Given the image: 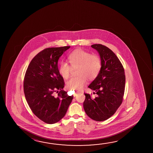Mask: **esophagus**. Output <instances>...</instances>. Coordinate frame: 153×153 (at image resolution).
Returning <instances> with one entry per match:
<instances>
[{"instance_id":"1","label":"esophagus","mask_w":153,"mask_h":153,"mask_svg":"<svg viewBox=\"0 0 153 153\" xmlns=\"http://www.w3.org/2000/svg\"><path fill=\"white\" fill-rule=\"evenodd\" d=\"M77 93H78V92H76V93H75V94H74V97H75L76 95H77Z\"/></svg>"}]
</instances>
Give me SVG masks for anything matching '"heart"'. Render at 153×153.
<instances>
[{"label":"heart","instance_id":"heart-1","mask_svg":"<svg viewBox=\"0 0 153 153\" xmlns=\"http://www.w3.org/2000/svg\"><path fill=\"white\" fill-rule=\"evenodd\" d=\"M70 66L68 63L61 61L59 72L65 78L69 77L73 68L77 69L76 77L70 78L67 81V87L71 90H79L87 82V79L93 80L98 77L102 68V61L98 55L78 49L73 51L68 56Z\"/></svg>","mask_w":153,"mask_h":153}]
</instances>
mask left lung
Returning a JSON list of instances; mask_svg holds the SVG:
<instances>
[{
    "instance_id": "left-lung-1",
    "label": "left lung",
    "mask_w": 153,
    "mask_h": 153,
    "mask_svg": "<svg viewBox=\"0 0 153 153\" xmlns=\"http://www.w3.org/2000/svg\"><path fill=\"white\" fill-rule=\"evenodd\" d=\"M91 47L99 53L102 68L98 77L88 86L97 95L92 98L90 94L84 93L83 107L89 117L101 122L112 116L123 102L125 72L119 59L109 48L101 44Z\"/></svg>"
}]
</instances>
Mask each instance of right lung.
Segmentation results:
<instances>
[{
    "label": "right lung",
    "mask_w": 153,
    "mask_h": 153,
    "mask_svg": "<svg viewBox=\"0 0 153 153\" xmlns=\"http://www.w3.org/2000/svg\"><path fill=\"white\" fill-rule=\"evenodd\" d=\"M70 48H45L33 58L25 72L23 90L26 100L33 113L48 124L60 120L73 100V95L63 90L65 83L58 67L59 59Z\"/></svg>",
    "instance_id": "right-lung-1"
}]
</instances>
